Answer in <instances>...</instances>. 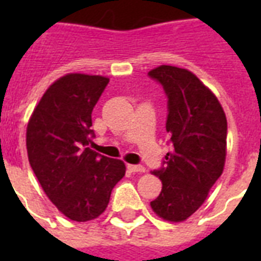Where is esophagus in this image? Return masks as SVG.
I'll return each mask as SVG.
<instances>
[{"instance_id":"obj_1","label":"esophagus","mask_w":261,"mask_h":261,"mask_svg":"<svg viewBox=\"0 0 261 261\" xmlns=\"http://www.w3.org/2000/svg\"><path fill=\"white\" fill-rule=\"evenodd\" d=\"M127 168L130 172H145V168L141 165H128Z\"/></svg>"}]
</instances>
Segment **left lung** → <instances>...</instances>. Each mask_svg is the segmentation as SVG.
<instances>
[{"instance_id":"obj_1","label":"left lung","mask_w":261,"mask_h":261,"mask_svg":"<svg viewBox=\"0 0 261 261\" xmlns=\"http://www.w3.org/2000/svg\"><path fill=\"white\" fill-rule=\"evenodd\" d=\"M148 75L168 96L166 131L172 151L153 170L162 192L151 201L161 218L180 222L205 201L222 175L226 156V117L213 92L185 68L161 65Z\"/></svg>"}]
</instances>
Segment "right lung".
I'll return each mask as SVG.
<instances>
[{
    "label": "right lung",
    "instance_id": "right-lung-1",
    "mask_svg": "<svg viewBox=\"0 0 261 261\" xmlns=\"http://www.w3.org/2000/svg\"><path fill=\"white\" fill-rule=\"evenodd\" d=\"M100 75L68 74L50 85L26 130L28 158L59 211L76 222L106 210L125 165L92 149V110L108 86Z\"/></svg>",
    "mask_w": 261,
    "mask_h": 261
}]
</instances>
